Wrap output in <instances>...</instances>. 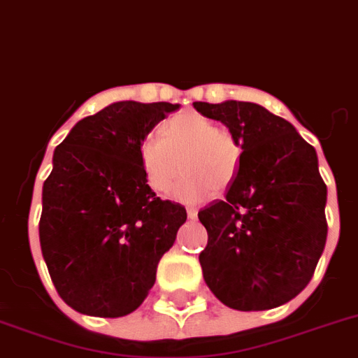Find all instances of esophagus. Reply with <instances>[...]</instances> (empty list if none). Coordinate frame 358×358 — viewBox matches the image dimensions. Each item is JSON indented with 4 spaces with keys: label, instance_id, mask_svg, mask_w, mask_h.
<instances>
[{
    "label": "esophagus",
    "instance_id": "obj_1",
    "mask_svg": "<svg viewBox=\"0 0 358 358\" xmlns=\"http://www.w3.org/2000/svg\"><path fill=\"white\" fill-rule=\"evenodd\" d=\"M186 213H188V219H197V210L195 208H188Z\"/></svg>",
    "mask_w": 358,
    "mask_h": 358
}]
</instances>
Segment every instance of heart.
<instances>
[{"mask_svg": "<svg viewBox=\"0 0 358 358\" xmlns=\"http://www.w3.org/2000/svg\"><path fill=\"white\" fill-rule=\"evenodd\" d=\"M139 164L146 182L157 194H168L182 170L188 176L176 188V199L194 203L210 188L222 192L234 182L241 163V146L234 132L215 127L197 112L173 115L161 127V137L150 134L139 143Z\"/></svg>", "mask_w": 358, "mask_h": 358, "instance_id": "heart-1", "label": "heart"}]
</instances>
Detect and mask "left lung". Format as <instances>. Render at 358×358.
<instances>
[{
    "label": "left lung",
    "mask_w": 358,
    "mask_h": 358,
    "mask_svg": "<svg viewBox=\"0 0 358 358\" xmlns=\"http://www.w3.org/2000/svg\"><path fill=\"white\" fill-rule=\"evenodd\" d=\"M194 108L230 128L243 150L224 199L199 212L208 231L199 253L204 282L234 310L286 304L310 282L328 235L315 148L255 103L197 101Z\"/></svg>",
    "instance_id": "1"
}]
</instances>
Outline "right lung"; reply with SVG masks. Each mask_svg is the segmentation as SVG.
<instances>
[{
    "label": "right lung",
    "mask_w": 358,
    "mask_h": 358,
    "mask_svg": "<svg viewBox=\"0 0 358 358\" xmlns=\"http://www.w3.org/2000/svg\"><path fill=\"white\" fill-rule=\"evenodd\" d=\"M177 108L117 101L76 123L54 150L39 243L59 297L79 313L115 319L141 306L185 224V206L159 199L137 154Z\"/></svg>",
    "instance_id": "add662e5"
}]
</instances>
